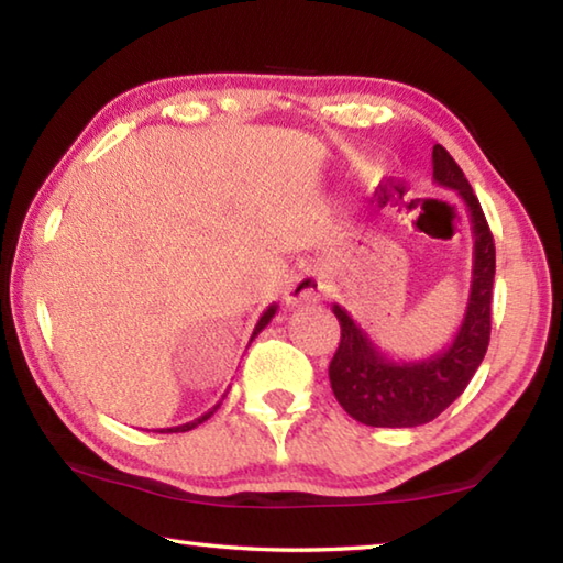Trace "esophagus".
<instances>
[{
	"label": "esophagus",
	"mask_w": 563,
	"mask_h": 563,
	"mask_svg": "<svg viewBox=\"0 0 563 563\" xmlns=\"http://www.w3.org/2000/svg\"><path fill=\"white\" fill-rule=\"evenodd\" d=\"M327 295V280L320 271L305 268L295 273L288 288H285V302L288 305H300V302H314L322 300Z\"/></svg>",
	"instance_id": "34e87169"
}]
</instances>
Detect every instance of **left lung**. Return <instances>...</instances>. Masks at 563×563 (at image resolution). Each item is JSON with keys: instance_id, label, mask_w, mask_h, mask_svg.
Here are the masks:
<instances>
[{"instance_id": "1", "label": "left lung", "mask_w": 563, "mask_h": 563, "mask_svg": "<svg viewBox=\"0 0 563 563\" xmlns=\"http://www.w3.org/2000/svg\"><path fill=\"white\" fill-rule=\"evenodd\" d=\"M433 181L463 199L473 223V278L467 308L453 342L426 360L386 356L342 305H332L342 327L330 362L336 401L354 421L374 428H413L433 421L465 391L489 344V305L495 283V243L473 187L443 145L433 147Z\"/></svg>"}]
</instances>
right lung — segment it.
<instances>
[{
    "label": "right lung",
    "mask_w": 563,
    "mask_h": 563,
    "mask_svg": "<svg viewBox=\"0 0 563 563\" xmlns=\"http://www.w3.org/2000/svg\"><path fill=\"white\" fill-rule=\"evenodd\" d=\"M275 312H278V305H271V308L268 310H265L263 314H261V320L258 322H255V327H253V334H251V342L255 340V336H258L263 330H265V327H268V322L273 320V317H275ZM249 342V344H251ZM221 406V401L217 404V406H213V408H209V411L207 413H201L199 418H194V421H189V423H181V426H175V428H162V431L159 433H184V431H191V428H197L199 423H203V421H207V418H211L213 413H217V408Z\"/></svg>",
    "instance_id": "right-lung-1"
}]
</instances>
